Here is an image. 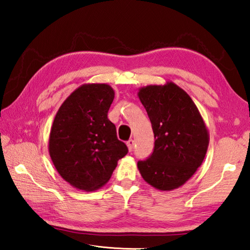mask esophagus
Segmentation results:
<instances>
[{"mask_svg": "<svg viewBox=\"0 0 250 250\" xmlns=\"http://www.w3.org/2000/svg\"><path fill=\"white\" fill-rule=\"evenodd\" d=\"M133 146H134V141L133 140H129L126 142V146H128V150L129 151H132L133 150Z\"/></svg>", "mask_w": 250, "mask_h": 250, "instance_id": "esophagus-1", "label": "esophagus"}]
</instances>
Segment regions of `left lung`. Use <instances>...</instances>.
Returning <instances> with one entry per match:
<instances>
[{
    "instance_id": "1",
    "label": "left lung",
    "mask_w": 250,
    "mask_h": 250,
    "mask_svg": "<svg viewBox=\"0 0 250 250\" xmlns=\"http://www.w3.org/2000/svg\"><path fill=\"white\" fill-rule=\"evenodd\" d=\"M154 133V149L138 168L147 184L172 191L185 184L204 161L209 133L191 97L172 82L139 89Z\"/></svg>"
}]
</instances>
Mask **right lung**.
<instances>
[{"instance_id": "right-lung-1", "label": "right lung", "mask_w": 250, "mask_h": 250, "mask_svg": "<svg viewBox=\"0 0 250 250\" xmlns=\"http://www.w3.org/2000/svg\"><path fill=\"white\" fill-rule=\"evenodd\" d=\"M115 90L107 83H83L62 104L49 133L54 167L74 188L92 192L110 180L128 147L108 119Z\"/></svg>"}]
</instances>
